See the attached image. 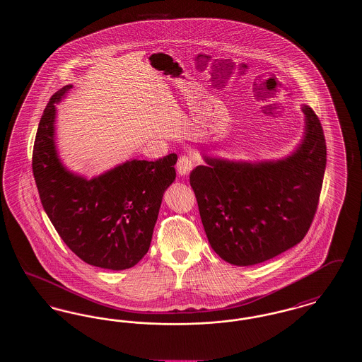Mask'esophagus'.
Returning a JSON list of instances; mask_svg holds the SVG:
<instances>
[{
    "mask_svg": "<svg viewBox=\"0 0 362 362\" xmlns=\"http://www.w3.org/2000/svg\"><path fill=\"white\" fill-rule=\"evenodd\" d=\"M194 168V160L191 156H180L176 163V170L180 176H187Z\"/></svg>",
    "mask_w": 362,
    "mask_h": 362,
    "instance_id": "obj_1",
    "label": "esophagus"
}]
</instances>
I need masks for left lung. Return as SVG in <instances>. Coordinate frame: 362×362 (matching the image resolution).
<instances>
[{
  "label": "left lung",
  "instance_id": "8db88e82",
  "mask_svg": "<svg viewBox=\"0 0 362 362\" xmlns=\"http://www.w3.org/2000/svg\"><path fill=\"white\" fill-rule=\"evenodd\" d=\"M292 153L278 160L233 161L204 156L189 175L207 240L235 266L274 258L304 239L317 209L326 171V139L310 105Z\"/></svg>",
  "mask_w": 362,
  "mask_h": 362
}]
</instances>
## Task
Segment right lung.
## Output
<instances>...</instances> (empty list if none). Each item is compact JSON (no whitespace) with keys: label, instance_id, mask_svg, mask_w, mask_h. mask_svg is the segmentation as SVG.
<instances>
[{"label":"right lung","instance_id":"obj_1","mask_svg":"<svg viewBox=\"0 0 362 362\" xmlns=\"http://www.w3.org/2000/svg\"><path fill=\"white\" fill-rule=\"evenodd\" d=\"M73 86L55 92L39 122L33 171L43 209L61 239L88 264L124 270L148 252L164 191L176 173L175 153L156 161L130 160L86 179L69 171L55 145V104Z\"/></svg>","mask_w":362,"mask_h":362}]
</instances>
